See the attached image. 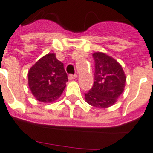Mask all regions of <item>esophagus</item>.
Returning <instances> with one entry per match:
<instances>
[{
  "label": "esophagus",
  "instance_id": "esophagus-1",
  "mask_svg": "<svg viewBox=\"0 0 153 153\" xmlns=\"http://www.w3.org/2000/svg\"><path fill=\"white\" fill-rule=\"evenodd\" d=\"M76 78V74H69V75H68V79H69V80H73V79H75Z\"/></svg>",
  "mask_w": 153,
  "mask_h": 153
}]
</instances>
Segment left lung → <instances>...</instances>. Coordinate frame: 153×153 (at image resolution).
Listing matches in <instances>:
<instances>
[{
  "instance_id": "1",
  "label": "left lung",
  "mask_w": 153,
  "mask_h": 153,
  "mask_svg": "<svg viewBox=\"0 0 153 153\" xmlns=\"http://www.w3.org/2000/svg\"><path fill=\"white\" fill-rule=\"evenodd\" d=\"M95 66L92 88L85 94L86 102L97 108H108L116 103L125 88L126 77L117 61L102 52L93 54Z\"/></svg>"
}]
</instances>
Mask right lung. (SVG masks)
I'll return each instance as SVG.
<instances>
[{
    "label": "right lung",
    "instance_id": "add662e5",
    "mask_svg": "<svg viewBox=\"0 0 153 153\" xmlns=\"http://www.w3.org/2000/svg\"><path fill=\"white\" fill-rule=\"evenodd\" d=\"M27 78L32 94L44 103L57 100L68 81L63 63L56 59L54 53H49L38 60L30 68Z\"/></svg>",
    "mask_w": 153,
    "mask_h": 153
}]
</instances>
